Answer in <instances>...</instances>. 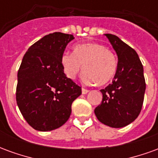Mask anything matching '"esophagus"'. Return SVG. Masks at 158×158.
Listing matches in <instances>:
<instances>
[{
    "label": "esophagus",
    "mask_w": 158,
    "mask_h": 158,
    "mask_svg": "<svg viewBox=\"0 0 158 158\" xmlns=\"http://www.w3.org/2000/svg\"><path fill=\"white\" fill-rule=\"evenodd\" d=\"M89 89H85V88H82V94H84V95H85V94H87V93L89 92Z\"/></svg>",
    "instance_id": "esophagus-1"
}]
</instances>
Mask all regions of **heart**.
Wrapping results in <instances>:
<instances>
[{
	"mask_svg": "<svg viewBox=\"0 0 158 158\" xmlns=\"http://www.w3.org/2000/svg\"><path fill=\"white\" fill-rule=\"evenodd\" d=\"M63 72L74 79L82 71L84 81L87 84L105 85L115 75L118 62L109 49L99 43H85L73 47V54L64 52L61 56Z\"/></svg>",
	"mask_w": 158,
	"mask_h": 158,
	"instance_id": "b5f03b06",
	"label": "heart"
}]
</instances>
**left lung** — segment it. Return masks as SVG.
<instances>
[{"instance_id": "left-lung-1", "label": "left lung", "mask_w": 158, "mask_h": 158, "mask_svg": "<svg viewBox=\"0 0 158 158\" xmlns=\"http://www.w3.org/2000/svg\"><path fill=\"white\" fill-rule=\"evenodd\" d=\"M115 50L118 62L113 83L101 89L102 101L95 109L100 122L112 128L131 123L141 111L146 91L142 63L136 52L118 37L105 34Z\"/></svg>"}]
</instances>
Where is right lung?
Instances as JSON below:
<instances>
[{
	"label": "right lung",
	"mask_w": 158,
	"mask_h": 158,
	"mask_svg": "<svg viewBox=\"0 0 158 158\" xmlns=\"http://www.w3.org/2000/svg\"><path fill=\"white\" fill-rule=\"evenodd\" d=\"M73 35L49 34L32 45L23 56L18 72L16 100L27 123L39 131L63 125L70 117L73 102L81 87L67 78L61 56Z\"/></svg>",
	"instance_id": "add662e5"
}]
</instances>
